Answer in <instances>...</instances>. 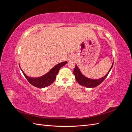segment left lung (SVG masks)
Returning <instances> with one entry per match:
<instances>
[{"label": "left lung", "instance_id": "obj_1", "mask_svg": "<svg viewBox=\"0 0 132 132\" xmlns=\"http://www.w3.org/2000/svg\"><path fill=\"white\" fill-rule=\"evenodd\" d=\"M113 65V63H112V64L110 69L109 71H108V73L104 76V77L101 78L97 79H90L86 77L84 75H83L80 70L79 69L78 67L76 65L74 68L73 73L75 75V78L76 80L79 84L80 85H81L83 86L86 87H89V88H92V87H95L99 85L106 78L107 75H109L110 70H111L112 68Z\"/></svg>", "mask_w": 132, "mask_h": 132}]
</instances>
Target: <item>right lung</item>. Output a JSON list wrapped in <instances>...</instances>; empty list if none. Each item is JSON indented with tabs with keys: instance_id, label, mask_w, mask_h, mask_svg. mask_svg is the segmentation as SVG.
<instances>
[{
	"instance_id": "right-lung-1",
	"label": "right lung",
	"mask_w": 132,
	"mask_h": 132,
	"mask_svg": "<svg viewBox=\"0 0 132 132\" xmlns=\"http://www.w3.org/2000/svg\"><path fill=\"white\" fill-rule=\"evenodd\" d=\"M67 63V62L65 61L57 64V65H55L54 67H53L45 75L41 76V77L36 78L30 77L27 76L21 69L20 66L19 65V67L21 69L23 74L24 75L25 78L31 85H32L33 86L36 87H38V88H43V87H46L47 86H50L54 81L55 79H56L57 75L58 73V71L60 69H61V68L65 65Z\"/></svg>"
}]
</instances>
